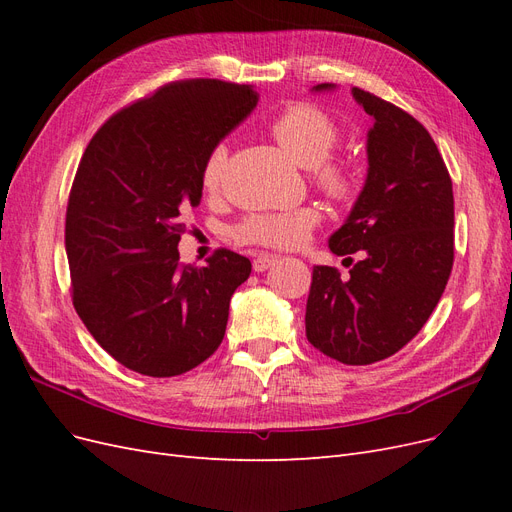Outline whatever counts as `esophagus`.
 I'll list each match as a JSON object with an SVG mask.
<instances>
[{
    "mask_svg": "<svg viewBox=\"0 0 512 512\" xmlns=\"http://www.w3.org/2000/svg\"><path fill=\"white\" fill-rule=\"evenodd\" d=\"M275 262H277V256L260 254V256H256V258H254V271H258V273L267 271V269H271V267L275 265Z\"/></svg>",
    "mask_w": 512,
    "mask_h": 512,
    "instance_id": "1",
    "label": "esophagus"
}]
</instances>
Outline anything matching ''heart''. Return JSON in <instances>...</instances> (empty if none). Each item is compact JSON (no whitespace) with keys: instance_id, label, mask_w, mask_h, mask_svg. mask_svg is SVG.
Wrapping results in <instances>:
<instances>
[{"instance_id":"b5f03b06","label":"heart","mask_w":512,"mask_h":512,"mask_svg":"<svg viewBox=\"0 0 512 512\" xmlns=\"http://www.w3.org/2000/svg\"><path fill=\"white\" fill-rule=\"evenodd\" d=\"M271 134L286 156L303 168H312L314 181L333 198H350L354 190L352 168L344 158L331 156L339 128L337 123L314 104H292L271 123ZM226 145H215L203 166L205 190L215 192L226 166ZM320 224L318 209H297L290 213H258L250 215L235 228L241 243H256L269 247H299L307 241L309 232Z\"/></svg>"}]
</instances>
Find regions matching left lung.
<instances>
[{
	"mask_svg": "<svg viewBox=\"0 0 512 512\" xmlns=\"http://www.w3.org/2000/svg\"><path fill=\"white\" fill-rule=\"evenodd\" d=\"M352 96L374 119L369 168L329 247L337 256L359 252L361 260L348 280L333 267H314L305 333L331 359L369 365L404 348L436 309L455 258V203L451 175L423 123L359 87Z\"/></svg>",
	"mask_w": 512,
	"mask_h": 512,
	"instance_id": "obj_1",
	"label": "left lung"
}]
</instances>
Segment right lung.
<instances>
[{
  "mask_svg": "<svg viewBox=\"0 0 512 512\" xmlns=\"http://www.w3.org/2000/svg\"><path fill=\"white\" fill-rule=\"evenodd\" d=\"M256 102L250 85L175 81L121 108L89 141L66 211L72 303L123 367L179 376L222 344L252 262L218 250L205 267L181 265L177 245L183 215L203 196L209 151Z\"/></svg>",
  "mask_w": 512,
  "mask_h": 512,
  "instance_id": "add662e5",
  "label": "right lung"
}]
</instances>
